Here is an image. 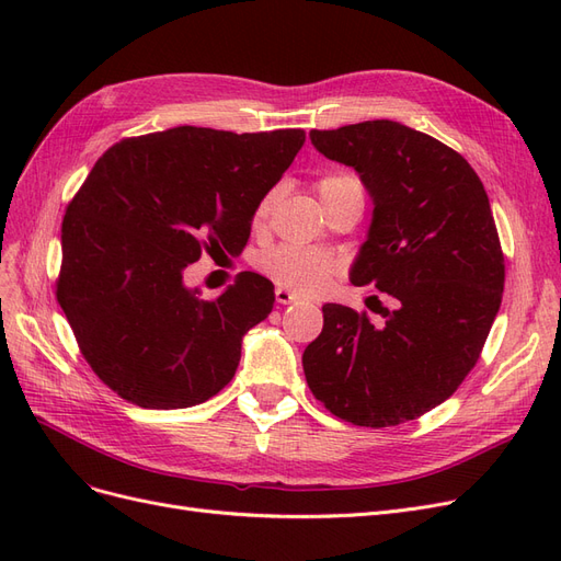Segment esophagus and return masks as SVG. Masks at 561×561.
Returning a JSON list of instances; mask_svg holds the SVG:
<instances>
[{"label": "esophagus", "mask_w": 561, "mask_h": 561, "mask_svg": "<svg viewBox=\"0 0 561 561\" xmlns=\"http://www.w3.org/2000/svg\"><path fill=\"white\" fill-rule=\"evenodd\" d=\"M297 299H299L297 293L287 290V287H276V301H278V304H293V301H297Z\"/></svg>", "instance_id": "34e87169"}]
</instances>
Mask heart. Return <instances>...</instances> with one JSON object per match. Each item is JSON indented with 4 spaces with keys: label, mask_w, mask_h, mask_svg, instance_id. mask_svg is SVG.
I'll use <instances>...</instances> for the list:
<instances>
[{
    "label": "heart",
    "mask_w": 561,
    "mask_h": 561,
    "mask_svg": "<svg viewBox=\"0 0 561 561\" xmlns=\"http://www.w3.org/2000/svg\"><path fill=\"white\" fill-rule=\"evenodd\" d=\"M342 186H360V184L353 175H346V173L328 175L325 180L318 182L320 198L328 196L334 190H342ZM271 203H274V194L262 198L257 213H254V222H264L271 210ZM260 266L264 274H268L283 287H293V290H301V293H316L336 271V260L330 252L318 250V248L278 245L262 254Z\"/></svg>",
    "instance_id": "obj_1"
}]
</instances>
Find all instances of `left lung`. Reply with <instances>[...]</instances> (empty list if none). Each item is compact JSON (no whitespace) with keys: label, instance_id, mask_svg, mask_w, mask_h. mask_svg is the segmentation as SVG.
I'll list each match as a JSON object with an SVG mask.
<instances>
[{"label":"left lung","instance_id":"8db88e82","mask_svg":"<svg viewBox=\"0 0 561 561\" xmlns=\"http://www.w3.org/2000/svg\"><path fill=\"white\" fill-rule=\"evenodd\" d=\"M309 138L367 190L371 222L351 283L375 285L396 309L375 325L325 304L304 375L334 416L398 426L445 402L480 358L505 280L494 215L470 163L426 133L375 118Z\"/></svg>","mask_w":561,"mask_h":561}]
</instances>
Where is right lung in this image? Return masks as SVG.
I'll return each instance as SVG.
<instances>
[{
	"instance_id": "1",
	"label": "right lung",
	"mask_w": 561,
	"mask_h": 561,
	"mask_svg": "<svg viewBox=\"0 0 561 561\" xmlns=\"http://www.w3.org/2000/svg\"><path fill=\"white\" fill-rule=\"evenodd\" d=\"M301 128L175 126L110 147L62 219L58 304L95 375L147 410L206 402L236 375L274 285L245 274L217 299L184 283L203 252L239 254Z\"/></svg>"
}]
</instances>
